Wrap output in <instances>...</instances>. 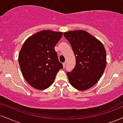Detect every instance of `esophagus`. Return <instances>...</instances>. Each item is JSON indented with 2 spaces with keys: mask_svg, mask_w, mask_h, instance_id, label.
Listing matches in <instances>:
<instances>
[{
  "mask_svg": "<svg viewBox=\"0 0 123 123\" xmlns=\"http://www.w3.org/2000/svg\"><path fill=\"white\" fill-rule=\"evenodd\" d=\"M62 64H63V66L65 68V66L66 64V62H63Z\"/></svg>",
  "mask_w": 123,
  "mask_h": 123,
  "instance_id": "obj_1",
  "label": "esophagus"
}]
</instances>
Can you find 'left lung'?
Segmentation results:
<instances>
[{"label": "left lung", "instance_id": "8db88e82", "mask_svg": "<svg viewBox=\"0 0 123 123\" xmlns=\"http://www.w3.org/2000/svg\"><path fill=\"white\" fill-rule=\"evenodd\" d=\"M76 58V65L67 72L68 80L74 88L84 91L98 81L106 65L105 47L98 39L83 30L63 33Z\"/></svg>", "mask_w": 123, "mask_h": 123}]
</instances>
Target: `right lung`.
Here are the masks:
<instances>
[{
	"instance_id": "add662e5",
	"label": "right lung",
	"mask_w": 123,
	"mask_h": 123,
	"mask_svg": "<svg viewBox=\"0 0 123 123\" xmlns=\"http://www.w3.org/2000/svg\"><path fill=\"white\" fill-rule=\"evenodd\" d=\"M62 35V32L43 30L28 37L22 45L18 62L25 80L33 88H47L63 68L54 49Z\"/></svg>"
}]
</instances>
